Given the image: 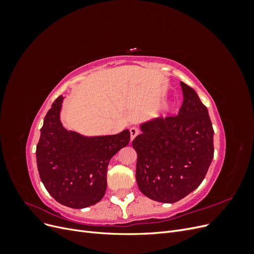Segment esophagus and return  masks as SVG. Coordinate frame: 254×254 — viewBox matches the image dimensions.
I'll return each instance as SVG.
<instances>
[{"label":"esophagus","mask_w":254,"mask_h":254,"mask_svg":"<svg viewBox=\"0 0 254 254\" xmlns=\"http://www.w3.org/2000/svg\"><path fill=\"white\" fill-rule=\"evenodd\" d=\"M139 133H140V130L137 128H135V127L130 128V139H131V140H133L134 137Z\"/></svg>","instance_id":"1"}]
</instances>
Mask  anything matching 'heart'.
<instances>
[{
  "label": "heart",
  "mask_w": 254,
  "mask_h": 254,
  "mask_svg": "<svg viewBox=\"0 0 254 254\" xmlns=\"http://www.w3.org/2000/svg\"><path fill=\"white\" fill-rule=\"evenodd\" d=\"M171 107H172V103H168L165 105V109H170Z\"/></svg>",
  "instance_id": "1"
}]
</instances>
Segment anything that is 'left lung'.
Instances as JSON below:
<instances>
[{"mask_svg":"<svg viewBox=\"0 0 254 254\" xmlns=\"http://www.w3.org/2000/svg\"><path fill=\"white\" fill-rule=\"evenodd\" d=\"M183 103L175 117L141 124L132 146L137 153V187L148 198L174 203L203 181L214 156V130L194 89L180 82Z\"/></svg>","mask_w":254,"mask_h":254,"instance_id":"left-lung-1","label":"left lung"}]
</instances>
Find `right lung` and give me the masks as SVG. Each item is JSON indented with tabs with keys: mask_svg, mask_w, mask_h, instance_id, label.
<instances>
[{
	"mask_svg": "<svg viewBox=\"0 0 254 254\" xmlns=\"http://www.w3.org/2000/svg\"><path fill=\"white\" fill-rule=\"evenodd\" d=\"M63 101L59 96L44 118L36 149L38 172L56 201L83 209L102 200L110 159L128 145L130 132L84 136L67 131L60 122Z\"/></svg>",
	"mask_w": 254,
	"mask_h": 254,
	"instance_id": "1",
	"label": "right lung"
}]
</instances>
